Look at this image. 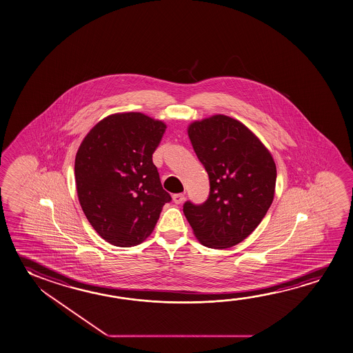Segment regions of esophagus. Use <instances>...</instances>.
Instances as JSON below:
<instances>
[{
    "label": "esophagus",
    "mask_w": 353,
    "mask_h": 353,
    "mask_svg": "<svg viewBox=\"0 0 353 353\" xmlns=\"http://www.w3.org/2000/svg\"><path fill=\"white\" fill-rule=\"evenodd\" d=\"M185 200L184 194H174L173 195V201L176 203V205H180V203H183Z\"/></svg>",
    "instance_id": "obj_1"
}]
</instances>
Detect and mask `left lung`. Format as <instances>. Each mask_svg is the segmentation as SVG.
Segmentation results:
<instances>
[{
	"label": "left lung",
	"instance_id": "left-lung-1",
	"mask_svg": "<svg viewBox=\"0 0 353 353\" xmlns=\"http://www.w3.org/2000/svg\"><path fill=\"white\" fill-rule=\"evenodd\" d=\"M188 134L210 178L200 206L185 202V217L202 245L224 249L252 234L274 201L276 164L252 130L223 114L195 120Z\"/></svg>",
	"mask_w": 353,
	"mask_h": 353
}]
</instances>
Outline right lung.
<instances>
[{
	"label": "right lung",
	"instance_id": "add662e5",
	"mask_svg": "<svg viewBox=\"0 0 353 353\" xmlns=\"http://www.w3.org/2000/svg\"><path fill=\"white\" fill-rule=\"evenodd\" d=\"M167 125L142 112H115L95 123L74 159L79 205L95 232L112 245H139L172 200L152 154Z\"/></svg>",
	"mask_w": 353,
	"mask_h": 353
}]
</instances>
